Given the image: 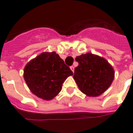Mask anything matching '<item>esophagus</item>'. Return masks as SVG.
<instances>
[{
  "label": "esophagus",
  "mask_w": 133,
  "mask_h": 133,
  "mask_svg": "<svg viewBox=\"0 0 133 133\" xmlns=\"http://www.w3.org/2000/svg\"><path fill=\"white\" fill-rule=\"evenodd\" d=\"M70 69H71V70L72 71L74 72V69H75V67H74V66H71V67H70Z\"/></svg>",
  "instance_id": "obj_1"
}]
</instances>
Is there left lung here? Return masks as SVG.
Instances as JSON below:
<instances>
[{
    "label": "left lung",
    "mask_w": 133,
    "mask_h": 133,
    "mask_svg": "<svg viewBox=\"0 0 133 133\" xmlns=\"http://www.w3.org/2000/svg\"><path fill=\"white\" fill-rule=\"evenodd\" d=\"M78 66L73 78L79 90L89 97H97L109 89L115 77L114 69L100 56L87 53L77 56Z\"/></svg>",
    "instance_id": "left-lung-1"
}]
</instances>
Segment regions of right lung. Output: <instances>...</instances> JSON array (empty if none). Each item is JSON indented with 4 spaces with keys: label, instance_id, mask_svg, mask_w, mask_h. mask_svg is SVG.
I'll return each mask as SVG.
<instances>
[{
    "label": "right lung",
    "instance_id": "obj_1",
    "mask_svg": "<svg viewBox=\"0 0 133 133\" xmlns=\"http://www.w3.org/2000/svg\"><path fill=\"white\" fill-rule=\"evenodd\" d=\"M73 72L56 52H44L29 62L24 79L35 95L51 100L62 90V86Z\"/></svg>",
    "mask_w": 133,
    "mask_h": 133
}]
</instances>
